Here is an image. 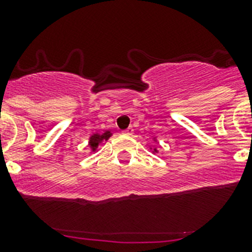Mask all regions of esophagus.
<instances>
[{
	"label": "esophagus",
	"instance_id": "obj_1",
	"mask_svg": "<svg viewBox=\"0 0 252 252\" xmlns=\"http://www.w3.org/2000/svg\"><path fill=\"white\" fill-rule=\"evenodd\" d=\"M133 133H134V129L131 128V126H129L128 129H126V130H123V131H122V134H123V135H126V136H130V135H133Z\"/></svg>",
	"mask_w": 252,
	"mask_h": 252
}]
</instances>
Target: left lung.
Returning a JSON list of instances; mask_svg holds the SVG:
<instances>
[{
	"label": "left lung",
	"mask_w": 252,
	"mask_h": 252,
	"mask_svg": "<svg viewBox=\"0 0 252 252\" xmlns=\"http://www.w3.org/2000/svg\"><path fill=\"white\" fill-rule=\"evenodd\" d=\"M154 141H157V140H156V139H154ZM151 150H152V154H157V152H158V150H157L156 147H154V149L151 147Z\"/></svg>",
	"instance_id": "1"
}]
</instances>
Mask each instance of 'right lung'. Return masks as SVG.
Returning a JSON list of instances; mask_svg holds the SVG:
<instances>
[{
  "mask_svg": "<svg viewBox=\"0 0 252 252\" xmlns=\"http://www.w3.org/2000/svg\"><path fill=\"white\" fill-rule=\"evenodd\" d=\"M112 136L111 130H106L105 133L100 134V133H94L93 135L89 138V147H90L91 152H95L97 150L98 145L101 144L102 141H107Z\"/></svg>",
  "mask_w": 252,
  "mask_h": 252,
  "instance_id": "right-lung-1",
  "label": "right lung"
}]
</instances>
